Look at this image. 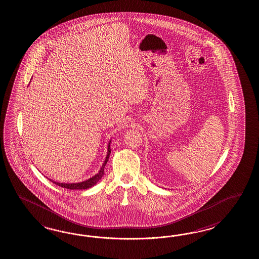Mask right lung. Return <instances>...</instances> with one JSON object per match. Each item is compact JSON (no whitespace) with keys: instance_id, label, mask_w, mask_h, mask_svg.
Here are the masks:
<instances>
[{"instance_id":"1","label":"right lung","mask_w":259,"mask_h":259,"mask_svg":"<svg viewBox=\"0 0 259 259\" xmlns=\"http://www.w3.org/2000/svg\"><path fill=\"white\" fill-rule=\"evenodd\" d=\"M110 142L108 143V150H107V156L105 157V160L102 164V168L100 169L99 172L97 175H95L94 177L88 179L87 181H82V182H78V183H60V182H56V181H52L53 183H55L56 185L61 186L63 188L69 189V190H84V189L91 188L92 186H94L95 184H97L98 181L102 180V176L104 174V167L105 164L108 161L109 158L110 153H111V149H110Z\"/></svg>"}]
</instances>
